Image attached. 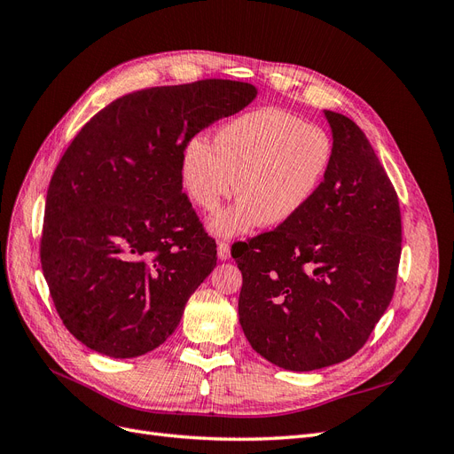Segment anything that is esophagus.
<instances>
[{
	"label": "esophagus",
	"mask_w": 454,
	"mask_h": 454,
	"mask_svg": "<svg viewBox=\"0 0 454 454\" xmlns=\"http://www.w3.org/2000/svg\"><path fill=\"white\" fill-rule=\"evenodd\" d=\"M217 257L223 259V261L231 257V244L227 240H219L217 242Z\"/></svg>",
	"instance_id": "34e87169"
}]
</instances>
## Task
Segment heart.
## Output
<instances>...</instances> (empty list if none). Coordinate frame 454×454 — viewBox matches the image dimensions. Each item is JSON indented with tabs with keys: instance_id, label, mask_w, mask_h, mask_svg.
<instances>
[{
	"instance_id": "b5f03b06",
	"label": "heart",
	"mask_w": 454,
	"mask_h": 454,
	"mask_svg": "<svg viewBox=\"0 0 454 454\" xmlns=\"http://www.w3.org/2000/svg\"><path fill=\"white\" fill-rule=\"evenodd\" d=\"M333 155V138L320 125L259 107L229 121L212 145L189 142L180 170L187 197L202 212H215L237 187L240 199L210 222L215 235L237 237L294 222L324 185Z\"/></svg>"
}]
</instances>
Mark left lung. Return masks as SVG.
Listing matches in <instances>:
<instances>
[{
	"label": "left lung",
	"mask_w": 454,
	"mask_h": 454,
	"mask_svg": "<svg viewBox=\"0 0 454 454\" xmlns=\"http://www.w3.org/2000/svg\"><path fill=\"white\" fill-rule=\"evenodd\" d=\"M335 155L294 222L237 242L239 316L270 364L312 371L348 360L388 309L402 255L395 189L362 129L325 112Z\"/></svg>",
	"instance_id": "left-lung-1"
}]
</instances>
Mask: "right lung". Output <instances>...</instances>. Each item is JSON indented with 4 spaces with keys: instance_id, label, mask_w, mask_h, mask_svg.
I'll return each mask as SVG.
<instances>
[{
    "instance_id": "1",
    "label": "right lung",
    "mask_w": 454,
    "mask_h": 454,
    "mask_svg": "<svg viewBox=\"0 0 454 454\" xmlns=\"http://www.w3.org/2000/svg\"><path fill=\"white\" fill-rule=\"evenodd\" d=\"M255 87L229 79L121 96L77 132L54 170L39 257L66 329L109 358L167 340L217 261L182 185V155Z\"/></svg>"
}]
</instances>
